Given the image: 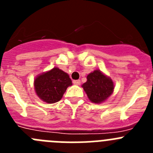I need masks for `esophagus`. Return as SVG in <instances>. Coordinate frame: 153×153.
Returning a JSON list of instances; mask_svg holds the SVG:
<instances>
[{
	"mask_svg": "<svg viewBox=\"0 0 153 153\" xmlns=\"http://www.w3.org/2000/svg\"><path fill=\"white\" fill-rule=\"evenodd\" d=\"M73 83H74V84H75V85H79L80 84V80H79V79H77V80H74L73 81Z\"/></svg>",
	"mask_w": 153,
	"mask_h": 153,
	"instance_id": "obj_1",
	"label": "esophagus"
}]
</instances>
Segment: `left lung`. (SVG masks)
<instances>
[{
  "mask_svg": "<svg viewBox=\"0 0 153 153\" xmlns=\"http://www.w3.org/2000/svg\"><path fill=\"white\" fill-rule=\"evenodd\" d=\"M87 81L82 85L89 100L94 103H101L112 95L114 83L110 77L100 70H94L86 76Z\"/></svg>",
  "mask_w": 153,
  "mask_h": 153,
  "instance_id": "left-lung-1",
  "label": "left lung"
}]
</instances>
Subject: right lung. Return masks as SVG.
I'll return each instance as SVG.
<instances>
[{"instance_id": "obj_1", "label": "right lung", "mask_w": 153, "mask_h": 153, "mask_svg": "<svg viewBox=\"0 0 153 153\" xmlns=\"http://www.w3.org/2000/svg\"><path fill=\"white\" fill-rule=\"evenodd\" d=\"M72 85V80L67 73L54 67L37 76L34 79L36 95L47 103L60 101L67 87Z\"/></svg>"}]
</instances>
